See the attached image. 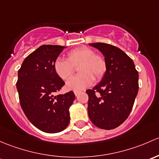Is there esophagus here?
Returning <instances> with one entry per match:
<instances>
[{"label":"esophagus","mask_w":159,"mask_h":159,"mask_svg":"<svg viewBox=\"0 0 159 159\" xmlns=\"http://www.w3.org/2000/svg\"><path fill=\"white\" fill-rule=\"evenodd\" d=\"M79 93H80V92H79V91L74 90V94H75V96H77L78 95H79Z\"/></svg>","instance_id":"34e87169"}]
</instances>
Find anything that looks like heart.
I'll use <instances>...</instances> for the list:
<instances>
[{
    "mask_svg": "<svg viewBox=\"0 0 159 159\" xmlns=\"http://www.w3.org/2000/svg\"><path fill=\"white\" fill-rule=\"evenodd\" d=\"M78 67L80 74L73 76L66 83V88L71 90L81 91L90 86L95 78L100 80L106 71V62L102 56L96 54L94 50L82 47L70 50L67 60L57 58L53 63L56 74L63 80H68Z\"/></svg>",
    "mask_w": 159,
    "mask_h": 159,
    "instance_id": "obj_1",
    "label": "heart"
}]
</instances>
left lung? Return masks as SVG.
Returning a JSON list of instances; mask_svg holds the SVG:
<instances>
[{
  "label": "left lung",
  "mask_w": 159,
  "mask_h": 159,
  "mask_svg": "<svg viewBox=\"0 0 159 159\" xmlns=\"http://www.w3.org/2000/svg\"><path fill=\"white\" fill-rule=\"evenodd\" d=\"M89 45L103 54L106 72L99 84L86 90L88 114L96 126L113 129L132 111L139 91V73L132 59L118 47L104 43Z\"/></svg>",
  "instance_id": "1"
}]
</instances>
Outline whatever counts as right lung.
Wrapping results in <instances>:
<instances>
[{
	"label": "right lung",
	"mask_w": 159,
	"mask_h": 159,
	"mask_svg": "<svg viewBox=\"0 0 159 159\" xmlns=\"http://www.w3.org/2000/svg\"><path fill=\"white\" fill-rule=\"evenodd\" d=\"M65 47L42 45L27 56L18 70L17 89L24 114L35 127L47 133L64 130L70 122L73 91L55 95L65 83L56 74L53 63Z\"/></svg>",
	"instance_id": "1"
}]
</instances>
